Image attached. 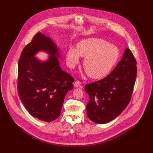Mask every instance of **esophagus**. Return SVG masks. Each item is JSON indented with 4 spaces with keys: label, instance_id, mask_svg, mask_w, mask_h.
<instances>
[{
    "label": "esophagus",
    "instance_id": "1",
    "mask_svg": "<svg viewBox=\"0 0 153 153\" xmlns=\"http://www.w3.org/2000/svg\"><path fill=\"white\" fill-rule=\"evenodd\" d=\"M81 85V82L79 81H75L74 82V86L75 87H79Z\"/></svg>",
    "mask_w": 153,
    "mask_h": 153
}]
</instances>
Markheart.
I'll list each match as a JSON object with an SVG mask.
<instances>
[{
	"label": "heart",
	"mask_w": 153,
	"mask_h": 153,
	"mask_svg": "<svg viewBox=\"0 0 153 153\" xmlns=\"http://www.w3.org/2000/svg\"><path fill=\"white\" fill-rule=\"evenodd\" d=\"M79 56L85 58L83 66L88 75L95 79L101 78L108 74L118 58V50L106 41L99 38H88L77 44L76 50L69 49L67 60L71 66L79 62Z\"/></svg>",
	"instance_id": "1"
}]
</instances>
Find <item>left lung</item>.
Wrapping results in <instances>:
<instances>
[{
    "instance_id": "1",
    "label": "left lung",
    "mask_w": 153,
    "mask_h": 153,
    "mask_svg": "<svg viewBox=\"0 0 153 153\" xmlns=\"http://www.w3.org/2000/svg\"><path fill=\"white\" fill-rule=\"evenodd\" d=\"M137 61L129 48L106 77L86 84L89 97L86 109L88 118L97 124L114 120L131 100L137 76Z\"/></svg>"
}]
</instances>
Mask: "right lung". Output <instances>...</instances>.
Returning <instances> with one entry per match:
<instances>
[{
	"label": "right lung",
	"instance_id": "obj_1",
	"mask_svg": "<svg viewBox=\"0 0 153 153\" xmlns=\"http://www.w3.org/2000/svg\"><path fill=\"white\" fill-rule=\"evenodd\" d=\"M44 50L51 56L46 62L34 56ZM59 50L50 38L38 32L22 51L18 61V91L25 108L35 118L51 122L60 115L66 93L74 79L62 71Z\"/></svg>",
	"mask_w": 153,
	"mask_h": 153
}]
</instances>
